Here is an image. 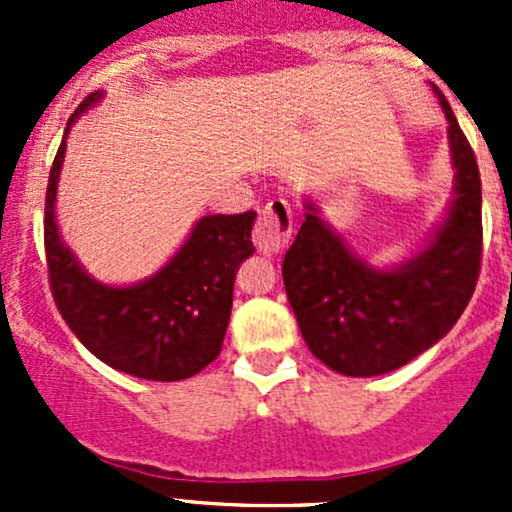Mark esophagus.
<instances>
[{
    "instance_id": "34e87169",
    "label": "esophagus",
    "mask_w": 512,
    "mask_h": 512,
    "mask_svg": "<svg viewBox=\"0 0 512 512\" xmlns=\"http://www.w3.org/2000/svg\"><path fill=\"white\" fill-rule=\"evenodd\" d=\"M292 227L294 215L287 200H270V203L260 210V215H257L255 230H252V242H255L257 250L265 252V255H277V252H282L289 245Z\"/></svg>"
}]
</instances>
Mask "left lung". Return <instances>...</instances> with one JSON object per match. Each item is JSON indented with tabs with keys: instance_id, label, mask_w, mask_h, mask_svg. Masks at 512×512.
I'll use <instances>...</instances> for the list:
<instances>
[{
	"instance_id": "1",
	"label": "left lung",
	"mask_w": 512,
	"mask_h": 512,
	"mask_svg": "<svg viewBox=\"0 0 512 512\" xmlns=\"http://www.w3.org/2000/svg\"><path fill=\"white\" fill-rule=\"evenodd\" d=\"M456 188L446 220L426 250L394 270H376L304 203V223L282 277L309 352L344 376H379L409 364L451 332L480 275V173L446 96Z\"/></svg>"
}]
</instances>
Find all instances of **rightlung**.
<instances>
[{
    "mask_svg": "<svg viewBox=\"0 0 512 512\" xmlns=\"http://www.w3.org/2000/svg\"><path fill=\"white\" fill-rule=\"evenodd\" d=\"M103 91L86 96L69 118L46 185L44 250L61 317L103 364L151 381H180L218 359L230 322L237 267L255 252V210L205 215L156 275L131 287L101 285L61 242L54 203L66 136Z\"/></svg>",
    "mask_w": 512,
    "mask_h": 512,
    "instance_id": "right-lung-1",
    "label": "right lung"
}]
</instances>
